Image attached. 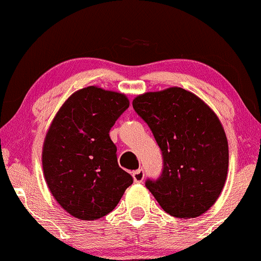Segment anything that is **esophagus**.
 <instances>
[{
  "label": "esophagus",
  "mask_w": 261,
  "mask_h": 261,
  "mask_svg": "<svg viewBox=\"0 0 261 261\" xmlns=\"http://www.w3.org/2000/svg\"><path fill=\"white\" fill-rule=\"evenodd\" d=\"M133 177H134V181H135L136 183H141L142 181H144V178H145V171L142 170V168L134 171Z\"/></svg>",
  "instance_id": "34e87169"
}]
</instances>
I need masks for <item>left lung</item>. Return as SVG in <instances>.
I'll list each match as a JSON object with an SVG mask.
<instances>
[{
    "label": "left lung",
    "instance_id": "left-lung-1",
    "mask_svg": "<svg viewBox=\"0 0 261 261\" xmlns=\"http://www.w3.org/2000/svg\"><path fill=\"white\" fill-rule=\"evenodd\" d=\"M133 107L162 152V173L146 179L147 190L177 218L207 212L228 173V141L218 117L198 96L177 87L139 95Z\"/></svg>",
    "mask_w": 261,
    "mask_h": 261
}]
</instances>
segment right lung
Masks as SVG:
<instances>
[{
  "mask_svg": "<svg viewBox=\"0 0 261 261\" xmlns=\"http://www.w3.org/2000/svg\"><path fill=\"white\" fill-rule=\"evenodd\" d=\"M128 105L124 94L88 87L69 96L51 122L43 145V172L54 198L75 218L107 216L133 185L109 135Z\"/></svg>",
  "mask_w": 261,
  "mask_h": 261,
  "instance_id": "1",
  "label": "right lung"
}]
</instances>
